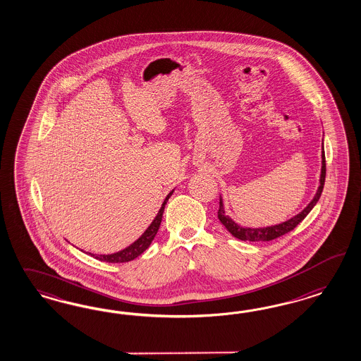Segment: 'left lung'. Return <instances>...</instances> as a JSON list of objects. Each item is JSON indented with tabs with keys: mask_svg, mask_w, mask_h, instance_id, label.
I'll use <instances>...</instances> for the list:
<instances>
[{
	"mask_svg": "<svg viewBox=\"0 0 361 361\" xmlns=\"http://www.w3.org/2000/svg\"><path fill=\"white\" fill-rule=\"evenodd\" d=\"M324 181H326V154H324V148H322V175H320V185L317 188V195L314 197V200L303 209L299 214H296L295 217L274 225V226H267V228H258V229H252V228H242L238 224H235L229 216L225 214L224 210V204H222V198H219V219L221 224L229 230L235 238L240 240H250V242H264V240H273L281 235H283L286 233L291 231L296 228L303 219H306L307 214L312 210V208L317 205L319 198L322 196L323 188H324Z\"/></svg>",
	"mask_w": 361,
	"mask_h": 361,
	"instance_id": "left-lung-1",
	"label": "left lung"
}]
</instances>
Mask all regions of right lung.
<instances>
[{
	"label": "right lung",
	"mask_w": 361,
	"mask_h": 361,
	"mask_svg": "<svg viewBox=\"0 0 361 361\" xmlns=\"http://www.w3.org/2000/svg\"><path fill=\"white\" fill-rule=\"evenodd\" d=\"M172 193H173V190L169 192V195L165 197L164 202H163L161 208L159 210L157 216L153 219L152 224L148 226V229L142 233V235L139 240H135L132 245H130L126 249H123L121 252L109 254V255H94V254H91V255H94L97 259L102 261V262L109 263L130 262L132 259L137 258L142 252H145L149 247V245L152 243L153 238L156 237L157 230L160 228V224H161V219H163L165 204L169 200V197L172 196Z\"/></svg>",
	"instance_id": "1"
}]
</instances>
